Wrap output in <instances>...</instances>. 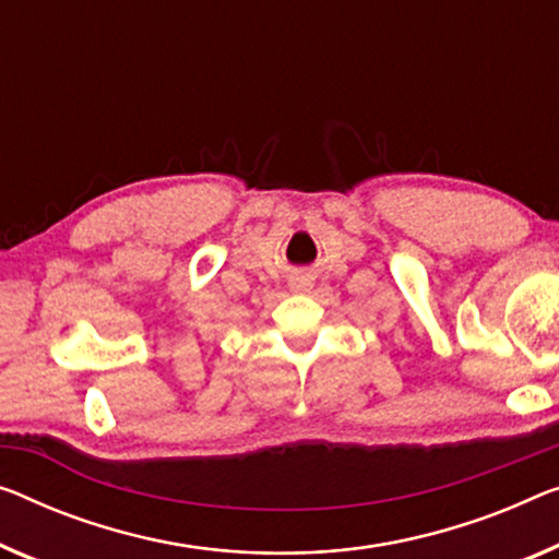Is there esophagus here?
Returning a JSON list of instances; mask_svg holds the SVG:
<instances>
[{"mask_svg": "<svg viewBox=\"0 0 559 559\" xmlns=\"http://www.w3.org/2000/svg\"><path fill=\"white\" fill-rule=\"evenodd\" d=\"M290 288H294V290H308V288H311V283H308V278H294V281H290Z\"/></svg>", "mask_w": 559, "mask_h": 559, "instance_id": "obj_1", "label": "esophagus"}]
</instances>
